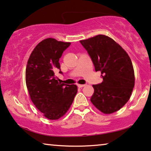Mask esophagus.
<instances>
[{"mask_svg":"<svg viewBox=\"0 0 151 151\" xmlns=\"http://www.w3.org/2000/svg\"><path fill=\"white\" fill-rule=\"evenodd\" d=\"M77 86L79 88H83V87H84V86H86V85L85 84H78Z\"/></svg>","mask_w":151,"mask_h":151,"instance_id":"esophagus-1","label":"esophagus"}]
</instances>
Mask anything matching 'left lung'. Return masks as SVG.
I'll return each mask as SVG.
<instances>
[{"mask_svg":"<svg viewBox=\"0 0 151 151\" xmlns=\"http://www.w3.org/2000/svg\"><path fill=\"white\" fill-rule=\"evenodd\" d=\"M80 43L87 50L96 72L101 71L103 81L93 85L90 101L99 111L111 114L129 100L134 86L133 66L129 56L109 37L96 35Z\"/></svg>","mask_w":151,"mask_h":151,"instance_id":"obj_1","label":"left lung"}]
</instances>
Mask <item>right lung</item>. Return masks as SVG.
<instances>
[{"label":"right lung","instance_id":"1","mask_svg":"<svg viewBox=\"0 0 151 151\" xmlns=\"http://www.w3.org/2000/svg\"><path fill=\"white\" fill-rule=\"evenodd\" d=\"M70 44L52 38L44 39L32 52L26 66L25 81L30 99L50 120L63 116L77 93V86L60 83L55 74L57 70L62 73L59 59Z\"/></svg>","mask_w":151,"mask_h":151}]
</instances>
